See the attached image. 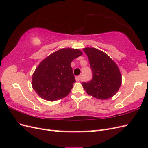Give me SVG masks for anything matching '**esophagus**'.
I'll return each instance as SVG.
<instances>
[{
    "label": "esophagus",
    "mask_w": 148,
    "mask_h": 148,
    "mask_svg": "<svg viewBox=\"0 0 148 148\" xmlns=\"http://www.w3.org/2000/svg\"><path fill=\"white\" fill-rule=\"evenodd\" d=\"M82 79V77L81 75L78 76V77H76V80H77V81H81Z\"/></svg>",
    "instance_id": "34e87169"
}]
</instances>
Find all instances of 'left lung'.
<instances>
[{"mask_svg":"<svg viewBox=\"0 0 148 148\" xmlns=\"http://www.w3.org/2000/svg\"><path fill=\"white\" fill-rule=\"evenodd\" d=\"M88 56L93 77L83 87L88 95L105 100L113 97L122 84V75L118 66L104 52L94 48L83 49Z\"/></svg>","mask_w":148,"mask_h":148,"instance_id":"obj_1","label":"left lung"}]
</instances>
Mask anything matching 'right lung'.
<instances>
[{
	"mask_svg": "<svg viewBox=\"0 0 148 148\" xmlns=\"http://www.w3.org/2000/svg\"><path fill=\"white\" fill-rule=\"evenodd\" d=\"M82 53L77 49L64 48L44 59L33 74L32 86L36 92L49 101L68 95L76 82L71 62Z\"/></svg>",
	"mask_w": 148,
	"mask_h": 148,
	"instance_id": "obj_1",
	"label": "right lung"
}]
</instances>
